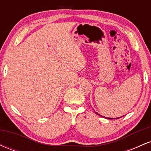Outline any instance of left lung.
<instances>
[{"label": "left lung", "mask_w": 151, "mask_h": 151, "mask_svg": "<svg viewBox=\"0 0 151 151\" xmlns=\"http://www.w3.org/2000/svg\"><path fill=\"white\" fill-rule=\"evenodd\" d=\"M96 114H98V115H100V114H97V113H96ZM100 116H101V115H100ZM119 118H120V117H119ZM107 119H114V118H107ZM119 119V118H114V119Z\"/></svg>", "instance_id": "8db88e82"}]
</instances>
